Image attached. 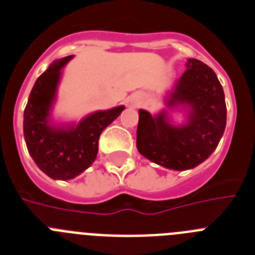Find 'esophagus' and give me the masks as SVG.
Instances as JSON below:
<instances>
[{"mask_svg": "<svg viewBox=\"0 0 255 255\" xmlns=\"http://www.w3.org/2000/svg\"><path fill=\"white\" fill-rule=\"evenodd\" d=\"M141 103V97L140 96H131L130 97V106L131 107H139Z\"/></svg>", "mask_w": 255, "mask_h": 255, "instance_id": "34e87169", "label": "esophagus"}]
</instances>
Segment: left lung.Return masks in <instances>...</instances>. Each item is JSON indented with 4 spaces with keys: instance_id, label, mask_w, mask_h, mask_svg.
<instances>
[{
    "instance_id": "obj_1",
    "label": "left lung",
    "mask_w": 255,
    "mask_h": 255,
    "mask_svg": "<svg viewBox=\"0 0 255 255\" xmlns=\"http://www.w3.org/2000/svg\"><path fill=\"white\" fill-rule=\"evenodd\" d=\"M166 107L181 108L187 123L173 126L167 110L150 115L139 110L136 148L145 158L170 170L197 167L217 148L226 128V103L215 71L189 58L186 71L168 92Z\"/></svg>"
}]
</instances>
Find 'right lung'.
Here are the masks:
<instances>
[{"instance_id": "add662e5", "label": "right lung", "mask_w": 255, "mask_h": 255, "mask_svg": "<svg viewBox=\"0 0 255 255\" xmlns=\"http://www.w3.org/2000/svg\"><path fill=\"white\" fill-rule=\"evenodd\" d=\"M73 56L53 61L37 79L24 110V138L29 154L39 170L53 180H70L87 170L98 153L100 135L124 106L97 111L78 124L55 125L51 111L61 73Z\"/></svg>"}]
</instances>
